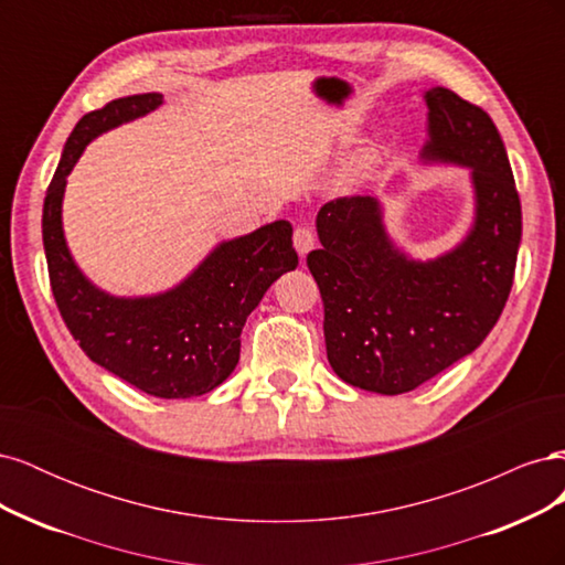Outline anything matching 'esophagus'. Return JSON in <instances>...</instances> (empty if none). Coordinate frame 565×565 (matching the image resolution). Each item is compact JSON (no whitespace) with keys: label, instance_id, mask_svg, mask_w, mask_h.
I'll use <instances>...</instances> for the list:
<instances>
[{"label":"esophagus","instance_id":"34e87169","mask_svg":"<svg viewBox=\"0 0 565 565\" xmlns=\"http://www.w3.org/2000/svg\"><path fill=\"white\" fill-rule=\"evenodd\" d=\"M313 245H316V237H313L311 228L301 226V228L295 231V249H297V254L301 256V259L313 249Z\"/></svg>","mask_w":565,"mask_h":565}]
</instances>
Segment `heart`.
I'll return each instance as SVG.
<instances>
[{"mask_svg":"<svg viewBox=\"0 0 565 565\" xmlns=\"http://www.w3.org/2000/svg\"><path fill=\"white\" fill-rule=\"evenodd\" d=\"M370 164H372V160H365V162H363V167H358V177H361V174L365 172V169H367Z\"/></svg>","mask_w":565,"mask_h":565,"instance_id":"b5f03b06","label":"heart"}]
</instances>
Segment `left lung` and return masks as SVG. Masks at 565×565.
I'll return each instance as SVG.
<instances>
[{"instance_id":"left-lung-1","label":"left lung","mask_w":565,"mask_h":565,"mask_svg":"<svg viewBox=\"0 0 565 565\" xmlns=\"http://www.w3.org/2000/svg\"><path fill=\"white\" fill-rule=\"evenodd\" d=\"M424 167L469 169L473 214L461 241L431 259L386 231L384 202L339 198L316 216L309 254L324 303V347L339 380L398 396L473 353L502 316L521 245V200L488 113L446 87L424 92Z\"/></svg>"}]
</instances>
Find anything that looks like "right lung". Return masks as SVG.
<instances>
[{
  "mask_svg": "<svg viewBox=\"0 0 565 565\" xmlns=\"http://www.w3.org/2000/svg\"><path fill=\"white\" fill-rule=\"evenodd\" d=\"M162 94L110 100L84 115L67 136L42 212L51 292L79 349L115 377L156 398H195L231 377L241 361L247 316L282 273L295 270L292 224L280 218L216 243L183 280L156 295L119 297L77 266L63 231L67 177L100 134L146 117Z\"/></svg>",
  "mask_w": 565,
  "mask_h": 565,
  "instance_id": "right-lung-1",
  "label": "right lung"
}]
</instances>
